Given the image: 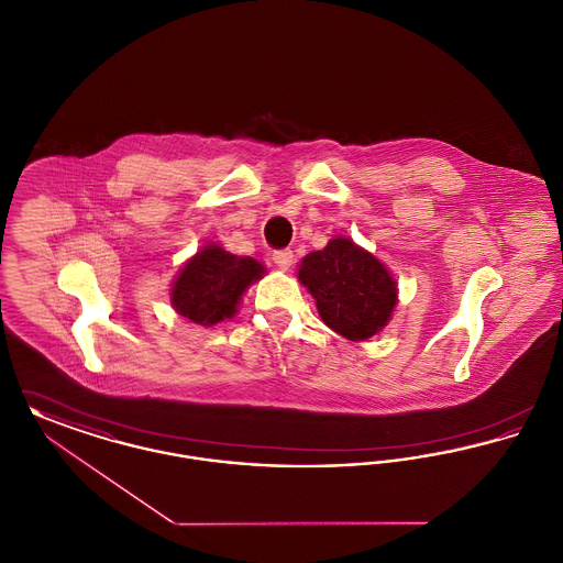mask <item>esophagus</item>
<instances>
[{
  "label": "esophagus",
  "instance_id": "1",
  "mask_svg": "<svg viewBox=\"0 0 563 563\" xmlns=\"http://www.w3.org/2000/svg\"><path fill=\"white\" fill-rule=\"evenodd\" d=\"M272 262L280 269H289L291 268V264H294V251H291V249L274 251V253H272Z\"/></svg>",
  "mask_w": 563,
  "mask_h": 563
}]
</instances>
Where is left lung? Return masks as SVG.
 <instances>
[{
  "mask_svg": "<svg viewBox=\"0 0 563 563\" xmlns=\"http://www.w3.org/2000/svg\"><path fill=\"white\" fill-rule=\"evenodd\" d=\"M297 278L317 299L322 322L352 342L379 333L397 306V283L386 266L358 244L335 236L308 253Z\"/></svg>",
  "mask_w": 563,
  "mask_h": 563,
  "instance_id": "obj_1",
  "label": "left lung"
}]
</instances>
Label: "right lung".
<instances>
[{
	"label": "right lung",
	"mask_w": 563,
	"mask_h": 563,
	"mask_svg": "<svg viewBox=\"0 0 563 563\" xmlns=\"http://www.w3.org/2000/svg\"><path fill=\"white\" fill-rule=\"evenodd\" d=\"M264 272L257 260L232 255L211 242L179 269L170 303L188 321L213 327L236 314L242 295Z\"/></svg>",
	"instance_id": "add662e5"
}]
</instances>
